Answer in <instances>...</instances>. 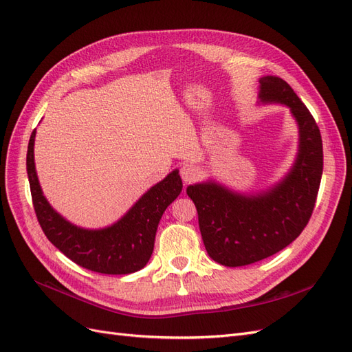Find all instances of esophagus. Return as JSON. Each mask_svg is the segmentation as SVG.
Here are the masks:
<instances>
[{
    "mask_svg": "<svg viewBox=\"0 0 352 352\" xmlns=\"http://www.w3.org/2000/svg\"><path fill=\"white\" fill-rule=\"evenodd\" d=\"M180 176H182L184 182L186 185L192 184L199 177V168L194 164H184L182 167H180Z\"/></svg>",
    "mask_w": 352,
    "mask_h": 352,
    "instance_id": "1",
    "label": "esophagus"
}]
</instances>
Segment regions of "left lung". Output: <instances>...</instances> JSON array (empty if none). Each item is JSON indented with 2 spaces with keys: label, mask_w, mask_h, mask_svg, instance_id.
Segmentation results:
<instances>
[{
  "label": "left lung",
  "mask_w": 352,
  "mask_h": 352,
  "mask_svg": "<svg viewBox=\"0 0 352 352\" xmlns=\"http://www.w3.org/2000/svg\"><path fill=\"white\" fill-rule=\"evenodd\" d=\"M258 98L286 105L298 124V154L287 175L258 194H239L216 180L186 188L208 255L228 267L267 258L300 236L313 214L323 173L320 129L289 85L264 76Z\"/></svg>",
  "instance_id": "8db88e82"
}]
</instances>
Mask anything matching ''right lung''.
<instances>
[{"instance_id": "add662e5", "label": "right lung", "mask_w": 352, "mask_h": 352, "mask_svg": "<svg viewBox=\"0 0 352 352\" xmlns=\"http://www.w3.org/2000/svg\"><path fill=\"white\" fill-rule=\"evenodd\" d=\"M35 135L36 129L29 140L26 170L36 217L48 241L80 267L97 273L129 274L145 267L154 250L160 219L182 192L179 170L148 189L111 226L83 229L58 214L42 194L34 158Z\"/></svg>"}]
</instances>
